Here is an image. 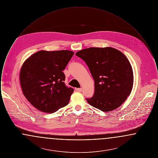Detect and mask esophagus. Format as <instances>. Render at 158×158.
Masks as SVG:
<instances>
[{
  "mask_svg": "<svg viewBox=\"0 0 158 158\" xmlns=\"http://www.w3.org/2000/svg\"><path fill=\"white\" fill-rule=\"evenodd\" d=\"M75 90L77 92H82V88H76Z\"/></svg>",
  "mask_w": 158,
  "mask_h": 158,
  "instance_id": "esophagus-1",
  "label": "esophagus"
}]
</instances>
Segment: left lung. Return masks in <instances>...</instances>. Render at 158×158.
<instances>
[{"label":"left lung","instance_id":"left-lung-1","mask_svg":"<svg viewBox=\"0 0 158 158\" xmlns=\"http://www.w3.org/2000/svg\"><path fill=\"white\" fill-rule=\"evenodd\" d=\"M76 55L85 61L95 81V93L87 102L104 112L118 108L133 86V69L126 56L110 47H90Z\"/></svg>","mask_w":158,"mask_h":158}]
</instances>
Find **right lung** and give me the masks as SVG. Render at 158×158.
Listing matches in <instances>:
<instances>
[{"label": "right lung", "mask_w": 158, "mask_h": 158, "mask_svg": "<svg viewBox=\"0 0 158 158\" xmlns=\"http://www.w3.org/2000/svg\"><path fill=\"white\" fill-rule=\"evenodd\" d=\"M74 53L41 50L24 61L19 73L23 94L38 110L53 113L68 105L73 89L64 84L62 72Z\"/></svg>", "instance_id": "right-lung-1"}]
</instances>
